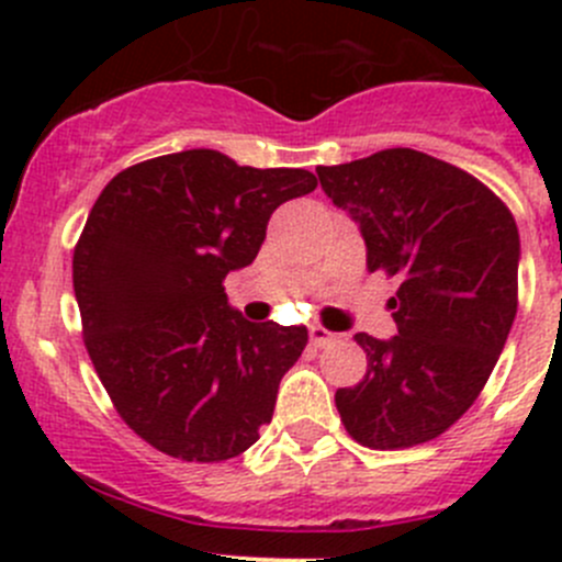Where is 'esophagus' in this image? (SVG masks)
<instances>
[{"label":"esophagus","instance_id":"obj_1","mask_svg":"<svg viewBox=\"0 0 562 562\" xmlns=\"http://www.w3.org/2000/svg\"><path fill=\"white\" fill-rule=\"evenodd\" d=\"M310 339H313V345H317V348H323V345L339 339V334L328 331V328L321 326V323H313V326H310Z\"/></svg>","mask_w":562,"mask_h":562}]
</instances>
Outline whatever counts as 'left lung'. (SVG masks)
<instances>
[{"label": "left lung", "mask_w": 562, "mask_h": 562, "mask_svg": "<svg viewBox=\"0 0 562 562\" xmlns=\"http://www.w3.org/2000/svg\"><path fill=\"white\" fill-rule=\"evenodd\" d=\"M317 179L353 214L367 269L400 277L396 337L359 331L367 375L334 394L356 443L378 451L440 438L490 381L519 304V231L475 176L416 149H383Z\"/></svg>", "instance_id": "8db88e82"}]
</instances>
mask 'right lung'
Returning a JSON list of instances; mask_svg holds the SVG:
<instances>
[{
  "label": "right lung",
  "mask_w": 562,
  "mask_h": 562,
  "mask_svg": "<svg viewBox=\"0 0 562 562\" xmlns=\"http://www.w3.org/2000/svg\"><path fill=\"white\" fill-rule=\"evenodd\" d=\"M302 168H247L214 149L151 157L113 176L72 252L83 345L122 422L181 462L245 454L271 422L304 326L249 323L225 277L255 260Z\"/></svg>",
  "instance_id": "right-lung-1"
}]
</instances>
